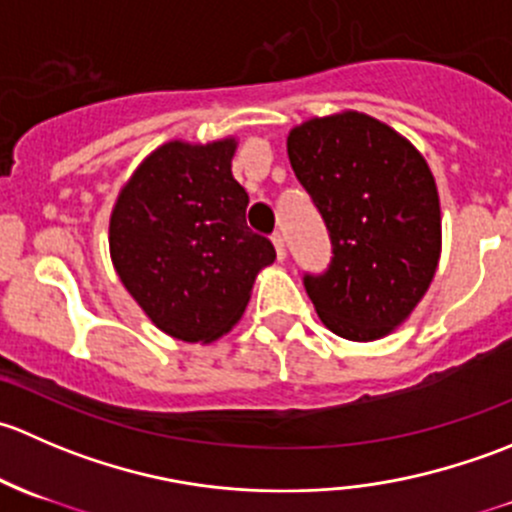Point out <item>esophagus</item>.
I'll return each mask as SVG.
<instances>
[{"mask_svg":"<svg viewBox=\"0 0 512 512\" xmlns=\"http://www.w3.org/2000/svg\"><path fill=\"white\" fill-rule=\"evenodd\" d=\"M272 245H275L277 257H280V260H285V257H287V247H285V237H282L280 232H275V235H272Z\"/></svg>","mask_w":512,"mask_h":512,"instance_id":"1","label":"esophagus"}]
</instances>
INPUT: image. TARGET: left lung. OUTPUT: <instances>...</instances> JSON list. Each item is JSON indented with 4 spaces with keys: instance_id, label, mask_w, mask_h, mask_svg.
Wrapping results in <instances>:
<instances>
[{
    "instance_id": "1",
    "label": "left lung",
    "mask_w": 512,
    "mask_h": 512,
    "mask_svg": "<svg viewBox=\"0 0 512 512\" xmlns=\"http://www.w3.org/2000/svg\"><path fill=\"white\" fill-rule=\"evenodd\" d=\"M287 156L332 235V267L304 277L329 332L376 342L418 307L441 260V200L421 151L361 111L314 116L287 136Z\"/></svg>"
}]
</instances>
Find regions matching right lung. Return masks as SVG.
<instances>
[{
	"mask_svg": "<svg viewBox=\"0 0 512 512\" xmlns=\"http://www.w3.org/2000/svg\"><path fill=\"white\" fill-rule=\"evenodd\" d=\"M237 138L165 141L118 190L108 252L133 302L168 337L210 344L245 314L252 285L275 262L245 223L250 198L232 178Z\"/></svg>",
	"mask_w": 512,
	"mask_h": 512,
	"instance_id": "right-lung-1",
	"label": "right lung"
}]
</instances>
